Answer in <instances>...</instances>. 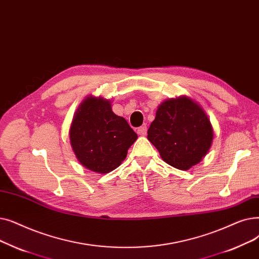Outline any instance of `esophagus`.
<instances>
[{
	"mask_svg": "<svg viewBox=\"0 0 259 259\" xmlns=\"http://www.w3.org/2000/svg\"><path fill=\"white\" fill-rule=\"evenodd\" d=\"M146 131H147L146 126H145V125H143V126H140V127H138V130H137V133L140 135V136H145V135H146Z\"/></svg>",
	"mask_w": 259,
	"mask_h": 259,
	"instance_id": "esophagus-1",
	"label": "esophagus"
}]
</instances>
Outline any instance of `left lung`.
<instances>
[{"label":"left lung","mask_w":259,"mask_h":259,"mask_svg":"<svg viewBox=\"0 0 259 259\" xmlns=\"http://www.w3.org/2000/svg\"><path fill=\"white\" fill-rule=\"evenodd\" d=\"M213 127L202 107L191 98L168 99L158 106L147 131L163 161L187 170L201 161L213 141Z\"/></svg>","instance_id":"obj_1"}]
</instances>
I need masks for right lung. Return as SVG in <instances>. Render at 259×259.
Wrapping results in <instances>:
<instances>
[{"label": "right lung", "instance_id": "right-lung-1", "mask_svg": "<svg viewBox=\"0 0 259 259\" xmlns=\"http://www.w3.org/2000/svg\"><path fill=\"white\" fill-rule=\"evenodd\" d=\"M110 106L101 97H88L69 128L70 144L79 162L99 174L117 168L138 138L126 120L114 114Z\"/></svg>", "mask_w": 259, "mask_h": 259}]
</instances>
